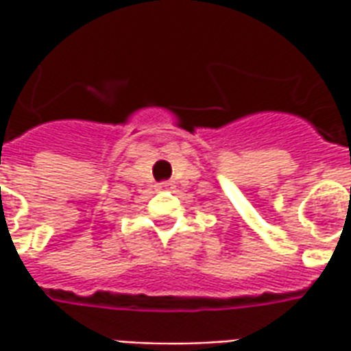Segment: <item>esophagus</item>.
<instances>
[{
	"label": "esophagus",
	"mask_w": 351,
	"mask_h": 351,
	"mask_svg": "<svg viewBox=\"0 0 351 351\" xmlns=\"http://www.w3.org/2000/svg\"><path fill=\"white\" fill-rule=\"evenodd\" d=\"M171 186H173V184H171V182H161L160 186H158V188H160V190H169Z\"/></svg>",
	"instance_id": "34e87169"
}]
</instances>
